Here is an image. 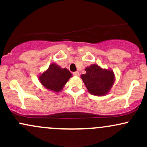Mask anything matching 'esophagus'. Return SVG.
I'll return each instance as SVG.
<instances>
[{
    "mask_svg": "<svg viewBox=\"0 0 147 147\" xmlns=\"http://www.w3.org/2000/svg\"><path fill=\"white\" fill-rule=\"evenodd\" d=\"M73 75L74 76H76V77H79V72L78 71L73 72Z\"/></svg>",
    "mask_w": 147,
    "mask_h": 147,
    "instance_id": "esophagus-1",
    "label": "esophagus"
}]
</instances>
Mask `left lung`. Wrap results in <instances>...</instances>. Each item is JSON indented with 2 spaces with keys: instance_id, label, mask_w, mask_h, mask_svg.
<instances>
[{
  "instance_id": "8db88e82",
  "label": "left lung",
  "mask_w": 147,
  "mask_h": 147,
  "mask_svg": "<svg viewBox=\"0 0 147 147\" xmlns=\"http://www.w3.org/2000/svg\"><path fill=\"white\" fill-rule=\"evenodd\" d=\"M86 74L81 75L88 91L97 96L108 94L113 86L115 76L110 69L101 68L97 64H92L85 68Z\"/></svg>"
}]
</instances>
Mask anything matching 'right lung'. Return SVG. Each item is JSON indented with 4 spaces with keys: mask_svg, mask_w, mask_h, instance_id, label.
<instances>
[{
    "mask_svg": "<svg viewBox=\"0 0 147 147\" xmlns=\"http://www.w3.org/2000/svg\"><path fill=\"white\" fill-rule=\"evenodd\" d=\"M72 75L67 68H62L52 63L48 68L38 76V80L45 88L52 92H59L63 90L65 84Z\"/></svg>",
    "mask_w": 147,
    "mask_h": 147,
    "instance_id": "obj_1",
    "label": "right lung"
}]
</instances>
